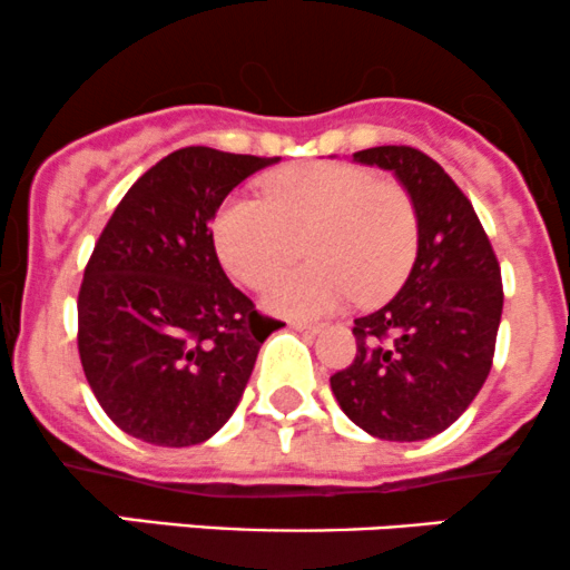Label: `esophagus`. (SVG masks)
I'll use <instances>...</instances> for the list:
<instances>
[{
  "label": "esophagus",
  "instance_id": "34e87169",
  "mask_svg": "<svg viewBox=\"0 0 570 570\" xmlns=\"http://www.w3.org/2000/svg\"><path fill=\"white\" fill-rule=\"evenodd\" d=\"M291 328L298 331V334H306V336L320 334V325L317 323H302V320H291Z\"/></svg>",
  "mask_w": 570,
  "mask_h": 570
}]
</instances>
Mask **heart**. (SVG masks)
Here are the masks:
<instances>
[{
  "label": "heart",
  "mask_w": 570,
  "mask_h": 570,
  "mask_svg": "<svg viewBox=\"0 0 570 570\" xmlns=\"http://www.w3.org/2000/svg\"><path fill=\"white\" fill-rule=\"evenodd\" d=\"M213 236L223 266L247 287H264L296 258L309 264L266 291V309L317 317L355 296L376 304L399 291L417 253V213L404 185L376 180L353 164H304L272 175L264 202L232 196Z\"/></svg>",
  "instance_id": "1"
}]
</instances>
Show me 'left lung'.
<instances>
[{
    "mask_svg": "<svg viewBox=\"0 0 570 570\" xmlns=\"http://www.w3.org/2000/svg\"><path fill=\"white\" fill-rule=\"evenodd\" d=\"M353 161L393 171L417 213V258L382 309L355 320V361L331 376L338 406L385 441L446 431L488 380L503 312L501 266L463 190L423 150L382 145Z\"/></svg>",
    "mask_w": 570,
    "mask_h": 570,
    "instance_id": "1",
    "label": "left lung"
}]
</instances>
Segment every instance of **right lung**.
Masks as SVG:
<instances>
[{"label":"right lung","instance_id":"obj_1","mask_svg":"<svg viewBox=\"0 0 570 570\" xmlns=\"http://www.w3.org/2000/svg\"><path fill=\"white\" fill-rule=\"evenodd\" d=\"M279 158L183 147L145 171L96 242L78 296V350L96 401L156 446L215 436L277 320L232 285L209 223Z\"/></svg>","mask_w":570,"mask_h":570}]
</instances>
